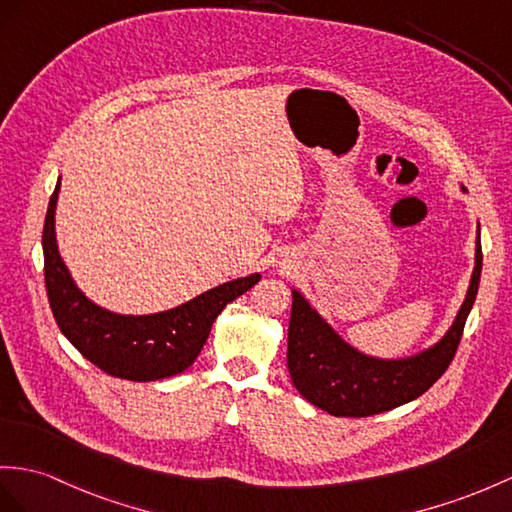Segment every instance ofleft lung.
I'll return each instance as SVG.
<instances>
[{
  "mask_svg": "<svg viewBox=\"0 0 512 512\" xmlns=\"http://www.w3.org/2000/svg\"><path fill=\"white\" fill-rule=\"evenodd\" d=\"M480 271L478 230L476 267L452 328L428 350L406 358H376L358 352L293 289L286 365L295 389L304 400L334 417H369L417 400L452 363L467 315L476 302Z\"/></svg>",
  "mask_w": 512,
  "mask_h": 512,
  "instance_id": "8db88e82",
  "label": "left lung"
}]
</instances>
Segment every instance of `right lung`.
Listing matches in <instances>:
<instances>
[{
    "label": "right lung",
    "mask_w": 512,
    "mask_h": 512,
    "mask_svg": "<svg viewBox=\"0 0 512 512\" xmlns=\"http://www.w3.org/2000/svg\"><path fill=\"white\" fill-rule=\"evenodd\" d=\"M60 178L49 197L43 226L45 289L60 332L108 376L152 382L189 369L208 339L215 319L236 297L260 280V273L223 282L171 310L154 315H119L97 306L73 282L56 243Z\"/></svg>",
    "instance_id": "add662e5"
}]
</instances>
